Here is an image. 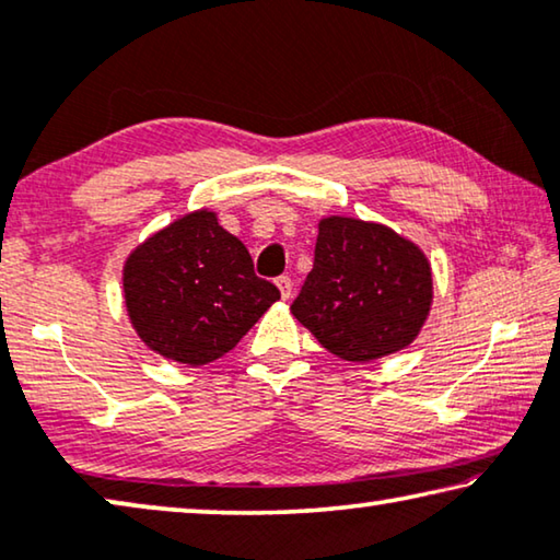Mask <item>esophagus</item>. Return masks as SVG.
<instances>
[{
  "label": "esophagus",
  "mask_w": 560,
  "mask_h": 560,
  "mask_svg": "<svg viewBox=\"0 0 560 560\" xmlns=\"http://www.w3.org/2000/svg\"><path fill=\"white\" fill-rule=\"evenodd\" d=\"M277 287L281 291V299H291V291H294V283H291L289 277H279Z\"/></svg>",
  "instance_id": "34e87169"
}]
</instances>
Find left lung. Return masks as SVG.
Segmentation results:
<instances>
[{
	"instance_id": "1",
	"label": "left lung",
	"mask_w": 560,
	"mask_h": 560,
	"mask_svg": "<svg viewBox=\"0 0 560 560\" xmlns=\"http://www.w3.org/2000/svg\"><path fill=\"white\" fill-rule=\"evenodd\" d=\"M430 304L432 271L412 241L331 215L319 223L314 269L291 314L339 360L372 362L412 345Z\"/></svg>"
}]
</instances>
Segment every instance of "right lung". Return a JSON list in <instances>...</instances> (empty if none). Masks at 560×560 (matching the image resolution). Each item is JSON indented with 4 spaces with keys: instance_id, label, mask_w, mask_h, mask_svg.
Segmentation results:
<instances>
[{
    "instance_id": "right-lung-1",
    "label": "right lung",
    "mask_w": 560,
    "mask_h": 560,
    "mask_svg": "<svg viewBox=\"0 0 560 560\" xmlns=\"http://www.w3.org/2000/svg\"><path fill=\"white\" fill-rule=\"evenodd\" d=\"M125 304L140 339L168 360H219L281 296L254 273L241 241L211 211L188 213L130 254Z\"/></svg>"
}]
</instances>
